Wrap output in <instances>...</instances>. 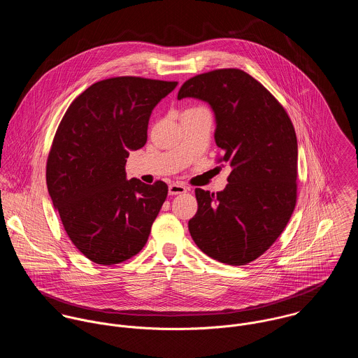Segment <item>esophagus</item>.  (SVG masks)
Here are the masks:
<instances>
[{"label": "esophagus", "mask_w": 358, "mask_h": 358, "mask_svg": "<svg viewBox=\"0 0 358 358\" xmlns=\"http://www.w3.org/2000/svg\"><path fill=\"white\" fill-rule=\"evenodd\" d=\"M169 196H176V194H183V193H187L189 192V187L182 185V183H172L169 185Z\"/></svg>", "instance_id": "34e87169"}]
</instances>
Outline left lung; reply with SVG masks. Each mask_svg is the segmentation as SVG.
Instances as JSON below:
<instances>
[{
	"label": "left lung",
	"instance_id": "1",
	"mask_svg": "<svg viewBox=\"0 0 358 358\" xmlns=\"http://www.w3.org/2000/svg\"><path fill=\"white\" fill-rule=\"evenodd\" d=\"M208 103L216 121L219 161L231 166L223 192L196 189L189 220L197 247L215 260L243 266L263 255L284 231L296 205L298 142L285 108L240 69L187 80L178 99Z\"/></svg>",
	"mask_w": 358,
	"mask_h": 358
}]
</instances>
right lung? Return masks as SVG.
Masks as SVG:
<instances>
[{
  "label": "right lung",
  "instance_id": "add662e5",
  "mask_svg": "<svg viewBox=\"0 0 358 358\" xmlns=\"http://www.w3.org/2000/svg\"><path fill=\"white\" fill-rule=\"evenodd\" d=\"M176 81L142 77L102 80L64 113L47 161V186L76 248L111 266L142 251L168 186L127 179L131 150L146 145L154 107Z\"/></svg>",
  "mask_w": 358,
  "mask_h": 358
}]
</instances>
